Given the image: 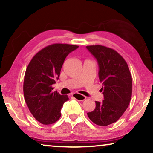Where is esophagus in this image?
Wrapping results in <instances>:
<instances>
[{
    "label": "esophagus",
    "instance_id": "34e87169",
    "mask_svg": "<svg viewBox=\"0 0 153 153\" xmlns=\"http://www.w3.org/2000/svg\"><path fill=\"white\" fill-rule=\"evenodd\" d=\"M72 96V97L74 98V99H76L77 100H79V101H83V100H85V98H86L85 96L82 95H81V94H79V93H73Z\"/></svg>",
    "mask_w": 153,
    "mask_h": 153
}]
</instances>
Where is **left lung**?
Segmentation results:
<instances>
[{
	"mask_svg": "<svg viewBox=\"0 0 153 153\" xmlns=\"http://www.w3.org/2000/svg\"><path fill=\"white\" fill-rule=\"evenodd\" d=\"M97 60L104 100L95 102L93 111L88 113L92 122L107 126L116 122L128 107L132 93V79L124 58L115 50L102 45L87 46Z\"/></svg>",
	"mask_w": 153,
	"mask_h": 153,
	"instance_id": "left-lung-1",
	"label": "left lung"
}]
</instances>
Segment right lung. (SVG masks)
<instances>
[{"instance_id":"obj_1","label":"right lung","mask_w":153,"mask_h":153,"mask_svg":"<svg viewBox=\"0 0 153 153\" xmlns=\"http://www.w3.org/2000/svg\"><path fill=\"white\" fill-rule=\"evenodd\" d=\"M78 47L68 44L49 45L37 52L27 67L24 99L33 117L42 124H53L61 116L60 110L68 96L53 92L52 85L59 79L65 59Z\"/></svg>"}]
</instances>
